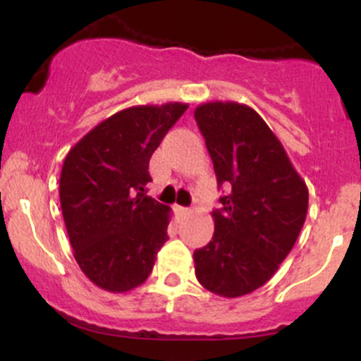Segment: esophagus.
Here are the masks:
<instances>
[{
	"instance_id": "esophagus-1",
	"label": "esophagus",
	"mask_w": 361,
	"mask_h": 361,
	"mask_svg": "<svg viewBox=\"0 0 361 361\" xmlns=\"http://www.w3.org/2000/svg\"><path fill=\"white\" fill-rule=\"evenodd\" d=\"M175 212L178 215H186L190 214V209H186V207H181V205H175Z\"/></svg>"
}]
</instances>
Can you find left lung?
<instances>
[{
	"instance_id": "1",
	"label": "left lung",
	"mask_w": 361,
	"mask_h": 361,
	"mask_svg": "<svg viewBox=\"0 0 361 361\" xmlns=\"http://www.w3.org/2000/svg\"><path fill=\"white\" fill-rule=\"evenodd\" d=\"M195 120L219 186H231L212 212V241L193 252L202 287L234 299L255 292L279 270L305 222L309 190L283 146L251 106L207 102Z\"/></svg>"
}]
</instances>
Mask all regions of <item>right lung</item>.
Here are the masks:
<instances>
[{"label":"right lung","mask_w":361,"mask_h":361,"mask_svg":"<svg viewBox=\"0 0 361 361\" xmlns=\"http://www.w3.org/2000/svg\"><path fill=\"white\" fill-rule=\"evenodd\" d=\"M186 103L137 105L93 127L62 164L59 197L74 259L97 287L123 293L147 280L171 209L147 197L149 159Z\"/></svg>","instance_id":"right-lung-1"}]
</instances>
